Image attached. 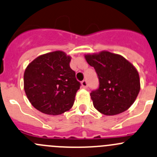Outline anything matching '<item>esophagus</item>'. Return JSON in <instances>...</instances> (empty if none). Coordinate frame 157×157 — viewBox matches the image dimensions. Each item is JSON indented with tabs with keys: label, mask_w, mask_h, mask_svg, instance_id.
Wrapping results in <instances>:
<instances>
[{
	"label": "esophagus",
	"mask_w": 157,
	"mask_h": 157,
	"mask_svg": "<svg viewBox=\"0 0 157 157\" xmlns=\"http://www.w3.org/2000/svg\"><path fill=\"white\" fill-rule=\"evenodd\" d=\"M81 85L83 88H86L88 86L87 81H86V80H83V81L81 82Z\"/></svg>",
	"instance_id": "esophagus-1"
}]
</instances>
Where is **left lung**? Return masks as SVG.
<instances>
[{"mask_svg":"<svg viewBox=\"0 0 157 157\" xmlns=\"http://www.w3.org/2000/svg\"><path fill=\"white\" fill-rule=\"evenodd\" d=\"M94 67L99 86L90 93L94 106L104 115L124 112L134 103L140 90V77L131 63L119 54L108 51L85 55Z\"/></svg>","mask_w":157,"mask_h":157,"instance_id":"obj_1","label":"left lung"}]
</instances>
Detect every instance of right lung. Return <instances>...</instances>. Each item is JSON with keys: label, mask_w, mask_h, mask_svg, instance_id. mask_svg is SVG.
<instances>
[{"label": "right lung", "mask_w": 157, "mask_h": 157, "mask_svg": "<svg viewBox=\"0 0 157 157\" xmlns=\"http://www.w3.org/2000/svg\"><path fill=\"white\" fill-rule=\"evenodd\" d=\"M63 51L40 55L29 63L24 75V90L33 107L48 115L69 110L80 83Z\"/></svg>", "instance_id": "add662e5"}]
</instances>
